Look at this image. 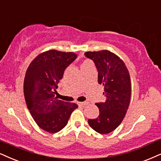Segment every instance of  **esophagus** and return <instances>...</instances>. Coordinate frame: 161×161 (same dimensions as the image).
Instances as JSON below:
<instances>
[{
    "mask_svg": "<svg viewBox=\"0 0 161 161\" xmlns=\"http://www.w3.org/2000/svg\"><path fill=\"white\" fill-rule=\"evenodd\" d=\"M77 104H78L79 106L84 107V106H86V105L88 104V102H78V103H77Z\"/></svg>",
    "mask_w": 161,
    "mask_h": 161,
    "instance_id": "34e87169",
    "label": "esophagus"
}]
</instances>
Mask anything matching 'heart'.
<instances>
[{
    "label": "heart",
    "instance_id": "obj_1",
    "mask_svg": "<svg viewBox=\"0 0 161 161\" xmlns=\"http://www.w3.org/2000/svg\"><path fill=\"white\" fill-rule=\"evenodd\" d=\"M88 63H89V62H84V63H83V64H82V65H86V64H88Z\"/></svg>",
    "mask_w": 161,
    "mask_h": 161
}]
</instances>
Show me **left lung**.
Masks as SVG:
<instances>
[{
  "mask_svg": "<svg viewBox=\"0 0 161 161\" xmlns=\"http://www.w3.org/2000/svg\"><path fill=\"white\" fill-rule=\"evenodd\" d=\"M84 54L96 65L98 82L104 86L103 94L106 97L105 102L96 103L99 116L89 119L88 123L99 134H109L121 124L128 109L131 95L130 75L125 63L110 51H88Z\"/></svg>",
  "mask_w": 161,
  "mask_h": 161,
  "instance_id": "1",
  "label": "left lung"
}]
</instances>
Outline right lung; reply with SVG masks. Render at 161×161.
Here are the masks:
<instances>
[{"mask_svg": "<svg viewBox=\"0 0 161 161\" xmlns=\"http://www.w3.org/2000/svg\"><path fill=\"white\" fill-rule=\"evenodd\" d=\"M72 52L49 50L39 54L29 65L24 81V94L27 108L39 128L57 133L66 125L74 103L54 98V91L65 69L77 58Z\"/></svg>", "mask_w": 161, "mask_h": 161, "instance_id": "obj_1", "label": "right lung"}]
</instances>
